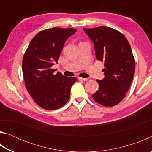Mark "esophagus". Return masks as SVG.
Returning a JSON list of instances; mask_svg holds the SVG:
<instances>
[{
  "instance_id": "obj_1",
  "label": "esophagus",
  "mask_w": 152,
  "mask_h": 152,
  "mask_svg": "<svg viewBox=\"0 0 152 152\" xmlns=\"http://www.w3.org/2000/svg\"><path fill=\"white\" fill-rule=\"evenodd\" d=\"M78 80H82V81H86L88 80V78H80V77H79L78 78Z\"/></svg>"
}]
</instances>
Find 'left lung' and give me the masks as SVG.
<instances>
[{"label": "left lung", "instance_id": "left-lung-1", "mask_svg": "<svg viewBox=\"0 0 152 152\" xmlns=\"http://www.w3.org/2000/svg\"><path fill=\"white\" fill-rule=\"evenodd\" d=\"M83 29L94 43L96 59L104 62V77L97 80L99 89L92 98L103 106H115L125 96L134 75L135 63L132 48L125 36L112 28Z\"/></svg>", "mask_w": 152, "mask_h": 152}]
</instances>
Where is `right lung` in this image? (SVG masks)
<instances>
[{"instance_id": "right-lung-1", "label": "right lung", "mask_w": 152, "mask_h": 152, "mask_svg": "<svg viewBox=\"0 0 152 152\" xmlns=\"http://www.w3.org/2000/svg\"><path fill=\"white\" fill-rule=\"evenodd\" d=\"M76 29L53 27L42 31L31 41L23 59L25 86L35 102L47 110L59 109L68 101L75 77L54 75L52 66L58 60L66 41Z\"/></svg>"}]
</instances>
